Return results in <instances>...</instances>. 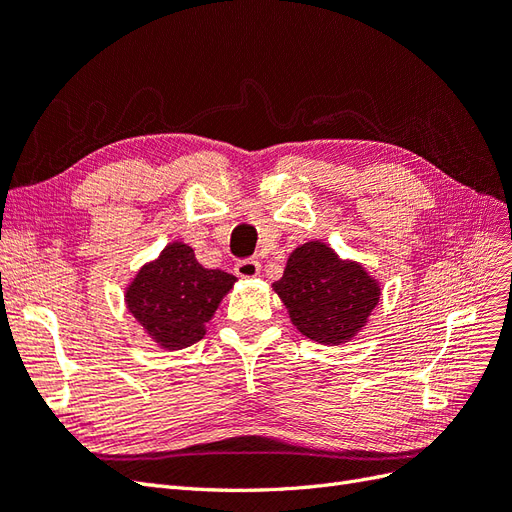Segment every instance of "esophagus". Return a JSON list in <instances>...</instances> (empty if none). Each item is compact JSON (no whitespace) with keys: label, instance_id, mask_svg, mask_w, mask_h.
<instances>
[{"label":"esophagus","instance_id":"obj_1","mask_svg":"<svg viewBox=\"0 0 512 512\" xmlns=\"http://www.w3.org/2000/svg\"><path fill=\"white\" fill-rule=\"evenodd\" d=\"M235 273L243 280H252V277L260 275V262L256 260H241L235 265Z\"/></svg>","mask_w":512,"mask_h":512}]
</instances>
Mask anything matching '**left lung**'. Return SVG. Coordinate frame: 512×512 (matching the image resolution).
<instances>
[{
	"mask_svg": "<svg viewBox=\"0 0 512 512\" xmlns=\"http://www.w3.org/2000/svg\"><path fill=\"white\" fill-rule=\"evenodd\" d=\"M273 290L294 327L318 344L350 342L380 301V284L356 260L339 258L322 241H307L288 256Z\"/></svg>",
	"mask_w": 512,
	"mask_h": 512,
	"instance_id": "8db88e82",
	"label": "left lung"
}]
</instances>
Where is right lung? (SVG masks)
I'll use <instances>...</instances> for the list:
<instances>
[{
  "instance_id": "right-lung-1",
  "label": "right lung",
  "mask_w": 512,
  "mask_h": 512,
  "mask_svg": "<svg viewBox=\"0 0 512 512\" xmlns=\"http://www.w3.org/2000/svg\"><path fill=\"white\" fill-rule=\"evenodd\" d=\"M235 282V275L200 265L188 243L173 241L138 269L126 307L156 346L181 350L205 337V324Z\"/></svg>"
}]
</instances>
